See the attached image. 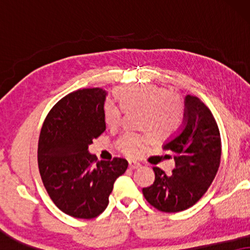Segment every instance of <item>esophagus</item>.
<instances>
[{
    "instance_id": "esophagus-1",
    "label": "esophagus",
    "mask_w": 250,
    "mask_h": 250,
    "mask_svg": "<svg viewBox=\"0 0 250 250\" xmlns=\"http://www.w3.org/2000/svg\"><path fill=\"white\" fill-rule=\"evenodd\" d=\"M141 166V164L135 162V160H128V167L131 169H135V168H139V167Z\"/></svg>"
}]
</instances>
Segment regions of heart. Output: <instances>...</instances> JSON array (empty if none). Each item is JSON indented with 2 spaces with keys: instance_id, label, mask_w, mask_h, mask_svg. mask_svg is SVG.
<instances>
[{
  "instance_id": "1",
  "label": "heart",
  "mask_w": 250,
  "mask_h": 250,
  "mask_svg": "<svg viewBox=\"0 0 250 250\" xmlns=\"http://www.w3.org/2000/svg\"><path fill=\"white\" fill-rule=\"evenodd\" d=\"M116 97L122 107L108 99L102 109L105 124L111 127L121 123L122 108L125 110L142 108L141 126L152 130L156 138L160 140L172 135L182 122V101L177 95L168 93L163 87L152 84L124 86L116 90ZM152 133L149 131L143 133L125 132L118 139L117 148L125 155L134 157L140 150L152 142Z\"/></svg>"
}]
</instances>
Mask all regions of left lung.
Segmentation results:
<instances>
[{"label":"left lung","mask_w":250,"mask_h":250,"mask_svg":"<svg viewBox=\"0 0 250 250\" xmlns=\"http://www.w3.org/2000/svg\"><path fill=\"white\" fill-rule=\"evenodd\" d=\"M174 153L175 169L166 175L153 167L155 182L142 192L146 201L165 213L193 206L216 176L221 162V136L209 109L197 97L184 98L183 122L163 145Z\"/></svg>","instance_id":"1"}]
</instances>
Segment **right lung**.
I'll return each instance as SVG.
<instances>
[{"label": "right lung", "instance_id": "obj_1", "mask_svg": "<svg viewBox=\"0 0 250 250\" xmlns=\"http://www.w3.org/2000/svg\"><path fill=\"white\" fill-rule=\"evenodd\" d=\"M107 92L84 88L58 102L47 115L39 141V168L56 206L76 218L97 217L109 204L115 181L127 169V160L97 162L88 151L105 129Z\"/></svg>", "mask_w": 250, "mask_h": 250}]
</instances>
